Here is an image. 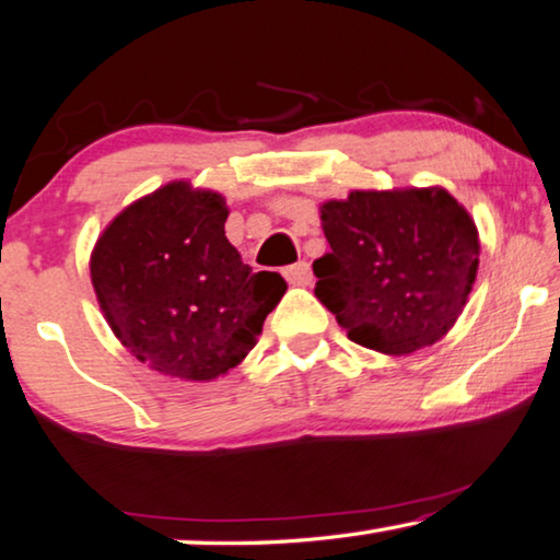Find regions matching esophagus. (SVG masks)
Wrapping results in <instances>:
<instances>
[{
    "instance_id": "obj_1",
    "label": "esophagus",
    "mask_w": 560,
    "mask_h": 560,
    "mask_svg": "<svg viewBox=\"0 0 560 560\" xmlns=\"http://www.w3.org/2000/svg\"><path fill=\"white\" fill-rule=\"evenodd\" d=\"M282 275H285V280L290 282V285H298V288H305L311 285L313 282V272H311V265L307 262H295L290 265L282 270Z\"/></svg>"
}]
</instances>
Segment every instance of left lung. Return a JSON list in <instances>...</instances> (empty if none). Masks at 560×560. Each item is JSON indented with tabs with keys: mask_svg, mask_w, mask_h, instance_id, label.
I'll list each match as a JSON object with an SVG mask.
<instances>
[{
	"mask_svg": "<svg viewBox=\"0 0 560 560\" xmlns=\"http://www.w3.org/2000/svg\"><path fill=\"white\" fill-rule=\"evenodd\" d=\"M330 253L315 298L353 343L386 355L432 346L455 326L480 265L467 209L442 186L351 191L320 207Z\"/></svg>",
	"mask_w": 560,
	"mask_h": 560,
	"instance_id": "8db88e82",
	"label": "left lung"
}]
</instances>
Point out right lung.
Wrapping results in <instances>:
<instances>
[{"label": "right lung", "instance_id": "1", "mask_svg": "<svg viewBox=\"0 0 560 560\" xmlns=\"http://www.w3.org/2000/svg\"><path fill=\"white\" fill-rule=\"evenodd\" d=\"M224 197L172 182L105 226L91 280L116 338L164 376L212 381L237 366L285 295L224 237Z\"/></svg>", "mask_w": 560, "mask_h": 560}]
</instances>
